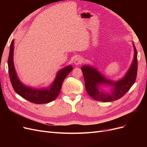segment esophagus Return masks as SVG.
<instances>
[{"label": "esophagus", "mask_w": 147, "mask_h": 147, "mask_svg": "<svg viewBox=\"0 0 147 147\" xmlns=\"http://www.w3.org/2000/svg\"><path fill=\"white\" fill-rule=\"evenodd\" d=\"M83 62V59L81 57H77L74 61V64L75 65L81 64Z\"/></svg>", "instance_id": "esophagus-1"}]
</instances>
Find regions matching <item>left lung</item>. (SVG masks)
Returning a JSON list of instances; mask_svg holds the SVG:
<instances>
[{
  "label": "left lung",
  "mask_w": 147,
  "mask_h": 147,
  "mask_svg": "<svg viewBox=\"0 0 147 147\" xmlns=\"http://www.w3.org/2000/svg\"><path fill=\"white\" fill-rule=\"evenodd\" d=\"M134 59L124 77L117 82L110 81L105 78L96 68L91 65H83L81 67L88 94L96 100L112 102L122 97L130 90L135 83L137 72V52L135 45ZM105 84L112 86V92L105 93L100 91L99 86Z\"/></svg>",
  "instance_id": "8db88e82"
}]
</instances>
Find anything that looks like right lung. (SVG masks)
Returning <instances> with one entry per match:
<instances>
[{
	"label": "right lung",
	"instance_id": "add662e5",
	"mask_svg": "<svg viewBox=\"0 0 147 147\" xmlns=\"http://www.w3.org/2000/svg\"><path fill=\"white\" fill-rule=\"evenodd\" d=\"M14 40L10 44V53L8 58V73L12 86L15 91L24 99L36 104H47L56 99L58 96L62 84L67 75L73 70L72 65H67L57 73L55 81L48 88L35 89L28 87L22 83L18 77L13 64Z\"/></svg>",
	"mask_w": 147,
	"mask_h": 147
}]
</instances>
